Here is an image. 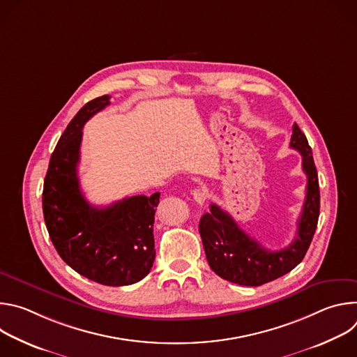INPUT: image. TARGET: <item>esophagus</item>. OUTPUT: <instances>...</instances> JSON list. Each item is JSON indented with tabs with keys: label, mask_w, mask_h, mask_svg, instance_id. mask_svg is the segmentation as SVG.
Masks as SVG:
<instances>
[{
	"label": "esophagus",
	"mask_w": 357,
	"mask_h": 357,
	"mask_svg": "<svg viewBox=\"0 0 357 357\" xmlns=\"http://www.w3.org/2000/svg\"><path fill=\"white\" fill-rule=\"evenodd\" d=\"M193 199L199 203V205H203V203H205L206 199H208V192L203 190V189H195L193 190Z\"/></svg>",
	"instance_id": "obj_1"
}]
</instances>
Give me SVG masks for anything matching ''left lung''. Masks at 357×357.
<instances>
[{
	"label": "left lung",
	"instance_id": "obj_1",
	"mask_svg": "<svg viewBox=\"0 0 357 357\" xmlns=\"http://www.w3.org/2000/svg\"><path fill=\"white\" fill-rule=\"evenodd\" d=\"M289 146L302 155V169L308 182L298 231L287 248L280 251L264 248L245 234L234 219L215 203L199 222V233L208 263L223 280L247 287L263 285L294 270L310 248L319 218V182L312 149L296 124L292 127Z\"/></svg>",
	"mask_w": 357,
	"mask_h": 357
}]
</instances>
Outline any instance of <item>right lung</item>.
<instances>
[{
    "instance_id": "right-lung-1",
    "label": "right lung",
    "mask_w": 357,
    "mask_h": 357,
    "mask_svg": "<svg viewBox=\"0 0 357 357\" xmlns=\"http://www.w3.org/2000/svg\"><path fill=\"white\" fill-rule=\"evenodd\" d=\"M110 105V96L86 103L66 127L43 182L45 225L62 260L80 275L103 285L138 282L155 260L154 216L160 192L124 197L107 208L91 206L77 176L82 130Z\"/></svg>"
}]
</instances>
